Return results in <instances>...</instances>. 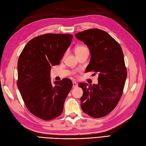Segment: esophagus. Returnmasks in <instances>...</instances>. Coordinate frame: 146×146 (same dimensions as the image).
<instances>
[{"mask_svg": "<svg viewBox=\"0 0 146 146\" xmlns=\"http://www.w3.org/2000/svg\"><path fill=\"white\" fill-rule=\"evenodd\" d=\"M72 84H73V88H76L78 86V84L77 82H76L75 81H73L72 82Z\"/></svg>", "mask_w": 146, "mask_h": 146, "instance_id": "obj_1", "label": "esophagus"}]
</instances>
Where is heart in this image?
<instances>
[{
	"mask_svg": "<svg viewBox=\"0 0 146 146\" xmlns=\"http://www.w3.org/2000/svg\"><path fill=\"white\" fill-rule=\"evenodd\" d=\"M87 49V48L85 47V46H77V47L76 48L75 51H76V53H77V52H80L82 51H84V50H85V49Z\"/></svg>",
	"mask_w": 146,
	"mask_h": 146,
	"instance_id": "heart-1",
	"label": "heart"
}]
</instances>
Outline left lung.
<instances>
[{
    "instance_id": "obj_1",
    "label": "left lung",
    "mask_w": 146,
    "mask_h": 146,
    "mask_svg": "<svg viewBox=\"0 0 146 146\" xmlns=\"http://www.w3.org/2000/svg\"><path fill=\"white\" fill-rule=\"evenodd\" d=\"M75 36L90 50L87 72L98 74L97 84H79L83 90L81 108L88 115L101 118L114 110L123 94L127 70L122 49L114 38L99 29L85 30Z\"/></svg>"
}]
</instances>
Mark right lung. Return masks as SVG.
<instances>
[{"label": "right lung", "mask_w": 146, "mask_h": 146, "mask_svg": "<svg viewBox=\"0 0 146 146\" xmlns=\"http://www.w3.org/2000/svg\"><path fill=\"white\" fill-rule=\"evenodd\" d=\"M73 35L48 33L25 46L18 61L17 87L28 110L39 118L51 120L61 115L72 87L69 79L51 82V67L59 64Z\"/></svg>", "instance_id": "right-lung-1"}]
</instances>
